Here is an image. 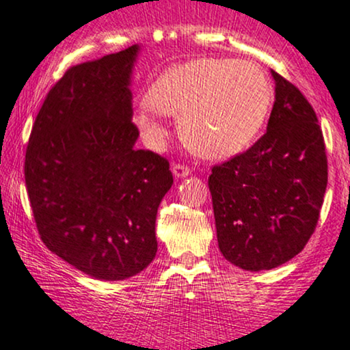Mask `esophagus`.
Segmentation results:
<instances>
[{
  "mask_svg": "<svg viewBox=\"0 0 350 350\" xmlns=\"http://www.w3.org/2000/svg\"><path fill=\"white\" fill-rule=\"evenodd\" d=\"M172 172H174L175 178H185V176H188L191 174L190 168L187 165H182V163H175L174 167H172Z\"/></svg>",
  "mask_w": 350,
  "mask_h": 350,
  "instance_id": "obj_1",
  "label": "esophagus"
}]
</instances>
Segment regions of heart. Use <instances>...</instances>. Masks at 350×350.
I'll list each match as a JSON object with an SVG mask.
<instances>
[{"label": "heart", "mask_w": 350, "mask_h": 350, "mask_svg": "<svg viewBox=\"0 0 350 350\" xmlns=\"http://www.w3.org/2000/svg\"><path fill=\"white\" fill-rule=\"evenodd\" d=\"M135 122L150 146L167 129L160 114L180 118V134L204 159H229L247 149L264 126L272 88L264 70L247 60L198 59L175 65L157 78Z\"/></svg>", "instance_id": "1"}]
</instances>
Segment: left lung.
<instances>
[{
  "label": "left lung",
  "mask_w": 350,
  "mask_h": 350,
  "mask_svg": "<svg viewBox=\"0 0 350 350\" xmlns=\"http://www.w3.org/2000/svg\"><path fill=\"white\" fill-rule=\"evenodd\" d=\"M275 103L267 133L208 178L221 254L249 272L285 264L314 232L327 159L314 109L272 70Z\"/></svg>",
  "instance_id": "1"
}]
</instances>
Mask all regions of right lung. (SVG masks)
Returning a JSON list of instances; mask_svg holds the SVG:
<instances>
[{
	"instance_id": "add662e5",
	"label": "right lung",
	"mask_w": 350,
	"mask_h": 350,
	"mask_svg": "<svg viewBox=\"0 0 350 350\" xmlns=\"http://www.w3.org/2000/svg\"><path fill=\"white\" fill-rule=\"evenodd\" d=\"M139 52L134 44L68 68L47 93L26 150L40 239L98 280H124L154 260L157 209L174 183L167 159L134 147Z\"/></svg>"
}]
</instances>
